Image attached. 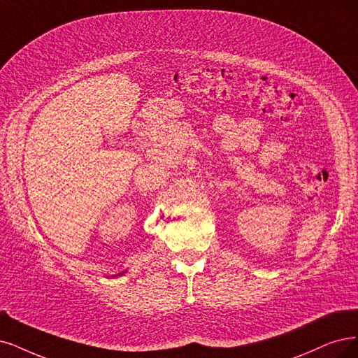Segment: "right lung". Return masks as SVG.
Returning a JSON list of instances; mask_svg holds the SVG:
<instances>
[{
    "mask_svg": "<svg viewBox=\"0 0 358 358\" xmlns=\"http://www.w3.org/2000/svg\"><path fill=\"white\" fill-rule=\"evenodd\" d=\"M125 271H122V273H119V274H116V275H113V277H117V275H122Z\"/></svg>",
    "mask_w": 358,
    "mask_h": 358,
    "instance_id": "right-lung-1",
    "label": "right lung"
}]
</instances>
